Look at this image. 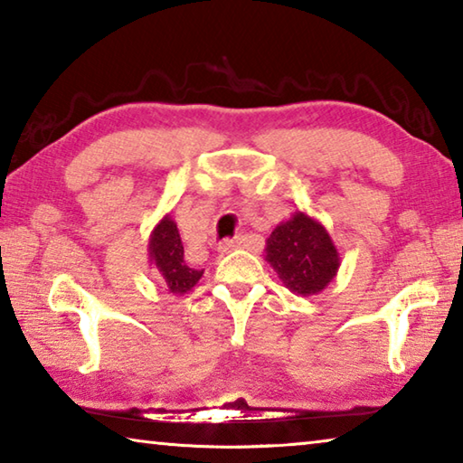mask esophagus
<instances>
[{"label": "esophagus", "instance_id": "1", "mask_svg": "<svg viewBox=\"0 0 463 463\" xmlns=\"http://www.w3.org/2000/svg\"><path fill=\"white\" fill-rule=\"evenodd\" d=\"M241 242H242V239H241V237L224 239L222 242H218V250H221V253H229V250H232V249H239V247H241Z\"/></svg>", "mask_w": 463, "mask_h": 463}]
</instances>
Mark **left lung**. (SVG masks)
Wrapping results in <instances>:
<instances>
[{
	"label": "left lung",
	"instance_id": "left-lung-1",
	"mask_svg": "<svg viewBox=\"0 0 463 463\" xmlns=\"http://www.w3.org/2000/svg\"><path fill=\"white\" fill-rule=\"evenodd\" d=\"M265 261L289 292L302 298L323 292L341 268L331 234L300 210L271 231L265 241Z\"/></svg>",
	"mask_w": 463,
	"mask_h": 463
}]
</instances>
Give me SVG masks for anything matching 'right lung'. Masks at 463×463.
<instances>
[{
  "label": "right lung",
  "instance_id": "1",
  "mask_svg": "<svg viewBox=\"0 0 463 463\" xmlns=\"http://www.w3.org/2000/svg\"><path fill=\"white\" fill-rule=\"evenodd\" d=\"M148 263L159 273L169 294H187L203 276V269H194L185 263L184 242L171 214L163 216L151 231V237H148Z\"/></svg>",
  "mask_w": 463,
  "mask_h": 463
}]
</instances>
